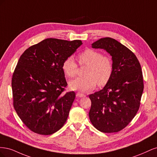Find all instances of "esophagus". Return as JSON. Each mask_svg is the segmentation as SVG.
I'll list each match as a JSON object with an SVG mask.
<instances>
[{
	"label": "esophagus",
	"mask_w": 157,
	"mask_h": 157,
	"mask_svg": "<svg viewBox=\"0 0 157 157\" xmlns=\"http://www.w3.org/2000/svg\"><path fill=\"white\" fill-rule=\"evenodd\" d=\"M76 96H77V98H82V97H84V96H85L84 94L77 92V94H76Z\"/></svg>",
	"instance_id": "1"
}]
</instances>
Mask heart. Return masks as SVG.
Returning <instances> with one entry per match:
<instances>
[{"label": "heart", "mask_w": 157, "mask_h": 157, "mask_svg": "<svg viewBox=\"0 0 157 157\" xmlns=\"http://www.w3.org/2000/svg\"><path fill=\"white\" fill-rule=\"evenodd\" d=\"M79 63L86 64L84 77L71 80L69 87L73 90L88 92L93 89L98 82L99 86L105 85L111 79L113 71V62L108 56L93 49H86L78 56ZM62 70L65 76L73 78L77 74V65L72 57H68L62 63Z\"/></svg>", "instance_id": "obj_1"}]
</instances>
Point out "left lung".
<instances>
[{
  "label": "left lung",
  "instance_id": "obj_1",
  "mask_svg": "<svg viewBox=\"0 0 157 157\" xmlns=\"http://www.w3.org/2000/svg\"><path fill=\"white\" fill-rule=\"evenodd\" d=\"M92 47L105 50L111 55L113 71L103 88L89 96L92 101L90 120L101 132H119L129 124L140 108L144 91L141 65L131 50L112 38H102Z\"/></svg>",
  "mask_w": 157,
  "mask_h": 157
}]
</instances>
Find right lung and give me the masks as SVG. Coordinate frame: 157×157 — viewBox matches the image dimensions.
<instances>
[{
    "mask_svg": "<svg viewBox=\"0 0 157 157\" xmlns=\"http://www.w3.org/2000/svg\"><path fill=\"white\" fill-rule=\"evenodd\" d=\"M82 44L49 38L20 56L12 79L13 107L33 132L52 134L67 121L75 93L63 92L67 83L62 63Z\"/></svg>",
    "mask_w": 157,
    "mask_h": 157,
    "instance_id": "add662e5",
    "label": "right lung"
}]
</instances>
